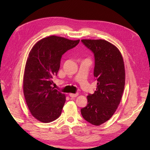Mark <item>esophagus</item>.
I'll return each instance as SVG.
<instances>
[{
  "mask_svg": "<svg viewBox=\"0 0 150 150\" xmlns=\"http://www.w3.org/2000/svg\"><path fill=\"white\" fill-rule=\"evenodd\" d=\"M69 97H71V98H75V97H77L78 95H79V93H69Z\"/></svg>",
  "mask_w": 150,
  "mask_h": 150,
  "instance_id": "obj_1",
  "label": "esophagus"
}]
</instances>
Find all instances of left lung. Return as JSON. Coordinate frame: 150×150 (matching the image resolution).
Segmentation results:
<instances>
[{"mask_svg": "<svg viewBox=\"0 0 150 150\" xmlns=\"http://www.w3.org/2000/svg\"><path fill=\"white\" fill-rule=\"evenodd\" d=\"M94 54L93 75L96 91L88 94L87 106L81 110L82 117L95 126L106 122L115 112L125 85V69L120 51L105 40H81Z\"/></svg>", "mask_w": 150, "mask_h": 150, "instance_id": "obj_1", "label": "left lung"}]
</instances>
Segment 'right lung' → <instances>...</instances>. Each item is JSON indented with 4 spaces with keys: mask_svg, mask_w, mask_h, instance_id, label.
Segmentation results:
<instances>
[{
    "mask_svg": "<svg viewBox=\"0 0 150 150\" xmlns=\"http://www.w3.org/2000/svg\"><path fill=\"white\" fill-rule=\"evenodd\" d=\"M79 41L52 35L38 41L30 51L24 70V95L31 115L40 122H52L61 114L66 97L52 86L53 79L63 54Z\"/></svg>",
    "mask_w": 150,
    "mask_h": 150,
    "instance_id": "1",
    "label": "right lung"
}]
</instances>
